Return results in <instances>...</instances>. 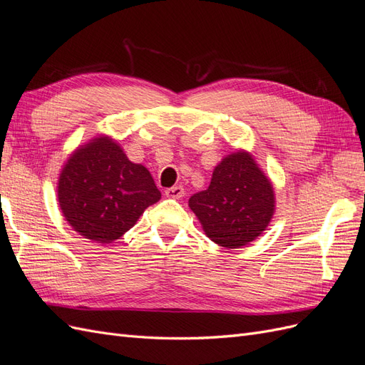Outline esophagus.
Segmentation results:
<instances>
[{"mask_svg": "<svg viewBox=\"0 0 365 365\" xmlns=\"http://www.w3.org/2000/svg\"><path fill=\"white\" fill-rule=\"evenodd\" d=\"M164 193L168 197H172V200H180V197L184 196V187L182 185H175V187H170V189L165 190Z\"/></svg>", "mask_w": 365, "mask_h": 365, "instance_id": "34e87169", "label": "esophagus"}]
</instances>
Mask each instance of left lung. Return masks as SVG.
Returning <instances> with one entry per match:
<instances>
[{
	"label": "left lung",
	"instance_id": "obj_1",
	"mask_svg": "<svg viewBox=\"0 0 365 365\" xmlns=\"http://www.w3.org/2000/svg\"><path fill=\"white\" fill-rule=\"evenodd\" d=\"M274 204L271 181L245 150L220 161L208 189L189 200L205 235L224 248L245 247L259 237L271 222Z\"/></svg>",
	"mask_w": 365,
	"mask_h": 365
}]
</instances>
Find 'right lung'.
<instances>
[{"mask_svg":"<svg viewBox=\"0 0 365 365\" xmlns=\"http://www.w3.org/2000/svg\"><path fill=\"white\" fill-rule=\"evenodd\" d=\"M160 197L145 165L129 161L123 149L103 135L71 153L58 184L65 220L98 244L120 239Z\"/></svg>","mask_w":365,"mask_h":365,"instance_id":"add662e5","label":"right lung"}]
</instances>
